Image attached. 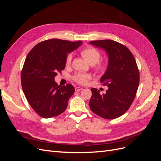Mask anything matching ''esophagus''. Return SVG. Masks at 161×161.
Returning a JSON list of instances; mask_svg holds the SVG:
<instances>
[{
  "label": "esophagus",
  "instance_id": "1",
  "mask_svg": "<svg viewBox=\"0 0 161 161\" xmlns=\"http://www.w3.org/2000/svg\"><path fill=\"white\" fill-rule=\"evenodd\" d=\"M83 89L82 88V87H79V86H76L75 88V91H80V90H82Z\"/></svg>",
  "mask_w": 161,
  "mask_h": 161
}]
</instances>
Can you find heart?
Returning a JSON list of instances; mask_svg holds the SVG:
<instances>
[{
  "instance_id": "heart-1",
  "label": "heart",
  "mask_w": 161,
  "mask_h": 161,
  "mask_svg": "<svg viewBox=\"0 0 161 161\" xmlns=\"http://www.w3.org/2000/svg\"><path fill=\"white\" fill-rule=\"evenodd\" d=\"M80 54L82 58L91 65L97 64L100 60L101 54L98 50L92 47H87L82 49L80 52ZM72 55L69 54L66 58V65H69L71 63ZM96 69L98 70H103L105 69V64L103 63H99L96 66ZM91 79V75L84 73H79L74 76V80L79 84H85Z\"/></svg>"
}]
</instances>
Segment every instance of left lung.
Returning a JSON list of instances; mask_svg holds the SVG:
<instances>
[{
  "mask_svg": "<svg viewBox=\"0 0 161 161\" xmlns=\"http://www.w3.org/2000/svg\"><path fill=\"white\" fill-rule=\"evenodd\" d=\"M104 50L108 56V65L100 82L108 86L105 94L92 88L89 101L91 111L104 119L119 118L125 114L135 98L140 74L135 58L128 48L114 40L89 42Z\"/></svg>",
  "mask_w": 161,
  "mask_h": 161,
  "instance_id": "1",
  "label": "left lung"
}]
</instances>
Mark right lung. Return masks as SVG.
<instances>
[{"label":"right lung","instance_id":"obj_1","mask_svg":"<svg viewBox=\"0 0 161 161\" xmlns=\"http://www.w3.org/2000/svg\"><path fill=\"white\" fill-rule=\"evenodd\" d=\"M82 43L51 39L37 43L27 56L21 72L22 89L28 103L42 118H53L66 110L75 88L71 84L58 85L55 76L64 69L68 53Z\"/></svg>","mask_w":161,"mask_h":161}]
</instances>
